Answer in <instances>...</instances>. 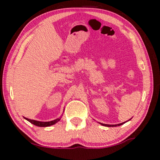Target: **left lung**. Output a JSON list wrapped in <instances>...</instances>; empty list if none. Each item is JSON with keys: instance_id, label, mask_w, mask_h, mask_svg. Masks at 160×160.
Returning a JSON list of instances; mask_svg holds the SVG:
<instances>
[{"instance_id": "1", "label": "left lung", "mask_w": 160, "mask_h": 160, "mask_svg": "<svg viewBox=\"0 0 160 160\" xmlns=\"http://www.w3.org/2000/svg\"><path fill=\"white\" fill-rule=\"evenodd\" d=\"M124 122H122V123H120V124H117V125H108V124H103V123H101L102 125V126H109V127H111V126H120V125L123 124Z\"/></svg>"}]
</instances>
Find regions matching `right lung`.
Returning a JSON list of instances; mask_svg holds the SVG:
<instances>
[{"label": "right lung", "mask_w": 160, "mask_h": 160, "mask_svg": "<svg viewBox=\"0 0 160 160\" xmlns=\"http://www.w3.org/2000/svg\"><path fill=\"white\" fill-rule=\"evenodd\" d=\"M25 120H27L28 121L31 122V123L37 126H40V127H47V126H52V125H54L55 123H56L57 122L60 120V119H56V120L50 121V122H40V121H37V120H30V119L25 118Z\"/></svg>", "instance_id": "right-lung-1"}]
</instances>
